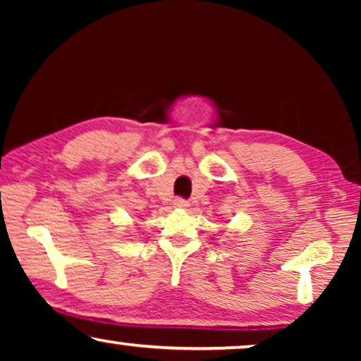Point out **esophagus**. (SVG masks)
I'll use <instances>...</instances> for the list:
<instances>
[{
    "instance_id": "34e87169",
    "label": "esophagus",
    "mask_w": 361,
    "mask_h": 361,
    "mask_svg": "<svg viewBox=\"0 0 361 361\" xmlns=\"http://www.w3.org/2000/svg\"><path fill=\"white\" fill-rule=\"evenodd\" d=\"M174 205L179 207V209H185V207H189V202H187L185 199H180L179 197V199L174 200Z\"/></svg>"
}]
</instances>
